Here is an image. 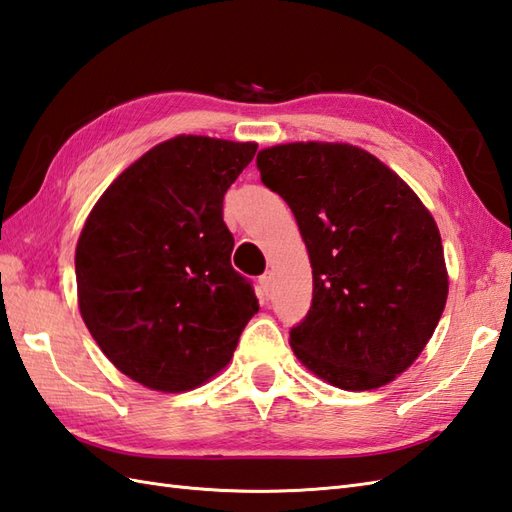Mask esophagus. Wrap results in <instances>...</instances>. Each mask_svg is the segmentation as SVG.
I'll use <instances>...</instances> for the list:
<instances>
[{
  "label": "esophagus",
  "instance_id": "1",
  "mask_svg": "<svg viewBox=\"0 0 512 512\" xmlns=\"http://www.w3.org/2000/svg\"><path fill=\"white\" fill-rule=\"evenodd\" d=\"M270 290H272V275H270V272H264V275L259 277V296H261V299H266Z\"/></svg>",
  "mask_w": 512,
  "mask_h": 512
}]
</instances>
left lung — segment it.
<instances>
[{
  "label": "left lung",
  "mask_w": 512,
  "mask_h": 512,
  "mask_svg": "<svg viewBox=\"0 0 512 512\" xmlns=\"http://www.w3.org/2000/svg\"><path fill=\"white\" fill-rule=\"evenodd\" d=\"M257 170L292 209L310 253V312L290 329L294 355L342 390L392 382L441 320L447 270L441 233L419 196L349 144H283Z\"/></svg>",
  "instance_id": "1"
}]
</instances>
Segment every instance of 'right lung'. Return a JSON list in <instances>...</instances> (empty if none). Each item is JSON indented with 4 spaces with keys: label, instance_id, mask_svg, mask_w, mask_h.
Instances as JSON below:
<instances>
[{
    "label": "right lung",
    "instance_id": "1",
    "mask_svg": "<svg viewBox=\"0 0 512 512\" xmlns=\"http://www.w3.org/2000/svg\"><path fill=\"white\" fill-rule=\"evenodd\" d=\"M257 144L181 135L148 150L95 202L76 246L82 320L124 375L183 392L229 364L257 310L231 266L222 200Z\"/></svg>",
    "mask_w": 512,
    "mask_h": 512
}]
</instances>
